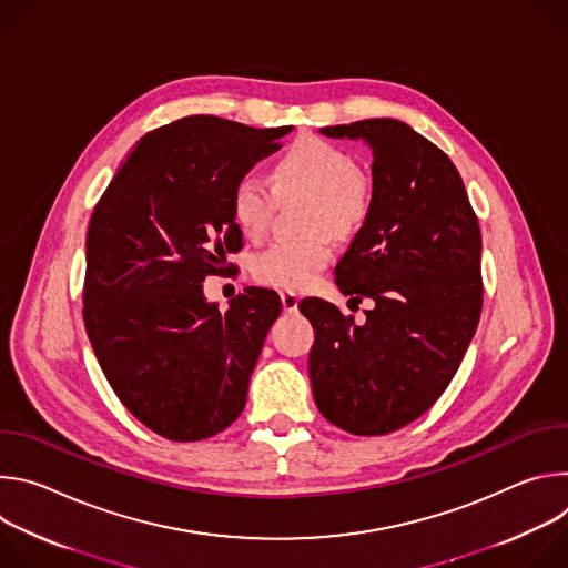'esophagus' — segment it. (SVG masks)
Instances as JSON below:
<instances>
[{
  "label": "esophagus",
  "instance_id": "34e87169",
  "mask_svg": "<svg viewBox=\"0 0 568 568\" xmlns=\"http://www.w3.org/2000/svg\"><path fill=\"white\" fill-rule=\"evenodd\" d=\"M281 303H283V310L285 312H296L298 310V296H296V292H290V290H283L281 292Z\"/></svg>",
  "mask_w": 568,
  "mask_h": 568
}]
</instances>
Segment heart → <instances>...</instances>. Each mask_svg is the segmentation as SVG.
Segmentation results:
<instances>
[{"label":"heart","mask_w":568,"mask_h":568,"mask_svg":"<svg viewBox=\"0 0 568 568\" xmlns=\"http://www.w3.org/2000/svg\"><path fill=\"white\" fill-rule=\"evenodd\" d=\"M270 183L242 175L231 189V217L252 240L267 233L278 197L307 195L303 237H283L254 256L256 283L276 290H305L333 263V235L351 237L371 217L375 184L353 154L331 141L303 136L294 141L270 169Z\"/></svg>","instance_id":"b5f03b06"}]
</instances>
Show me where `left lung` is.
<instances>
[{
	"instance_id": "left-lung-1",
	"label": "left lung",
	"mask_w": 568,
	"mask_h": 568,
	"mask_svg": "<svg viewBox=\"0 0 568 568\" xmlns=\"http://www.w3.org/2000/svg\"><path fill=\"white\" fill-rule=\"evenodd\" d=\"M373 152L375 202L335 281L373 298L362 326L333 303L301 301L314 328L310 382L321 416L384 436L429 412L456 375L483 307L480 229L452 159L395 119L321 128Z\"/></svg>"
}]
</instances>
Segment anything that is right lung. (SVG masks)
<instances>
[{"label":"right lung","mask_w":568,"mask_h":568,"mask_svg":"<svg viewBox=\"0 0 568 568\" xmlns=\"http://www.w3.org/2000/svg\"><path fill=\"white\" fill-rule=\"evenodd\" d=\"M290 130L204 114L156 128L94 206L83 285L88 337L125 409L169 440L211 438L245 409L281 298L247 287L222 314L202 283L242 247L229 206L233 184Z\"/></svg>","instance_id":"right-lung-1"}]
</instances>
